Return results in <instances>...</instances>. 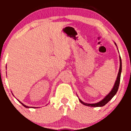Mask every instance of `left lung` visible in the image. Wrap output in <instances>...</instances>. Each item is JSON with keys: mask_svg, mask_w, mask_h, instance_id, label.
Masks as SVG:
<instances>
[{"mask_svg": "<svg viewBox=\"0 0 131 131\" xmlns=\"http://www.w3.org/2000/svg\"><path fill=\"white\" fill-rule=\"evenodd\" d=\"M115 46L117 47L116 43L115 42ZM118 49V47H117ZM119 52V51H118ZM119 71L118 73V76H117L116 79L115 84H114L113 87L112 89L111 90V91L106 95V96L103 98L102 100H100V102H97V103H85L83 101L81 100L79 98V102H81L82 104H83L84 105H85V106H91V107H100V106H103L106 104V103L108 102L110 100L112 99L114 96L116 94L117 91H118V88H119V82H120V79H121V71H122V62H121V57L119 55ZM78 96V95H77Z\"/></svg>", "mask_w": 131, "mask_h": 131, "instance_id": "1", "label": "left lung"}]
</instances>
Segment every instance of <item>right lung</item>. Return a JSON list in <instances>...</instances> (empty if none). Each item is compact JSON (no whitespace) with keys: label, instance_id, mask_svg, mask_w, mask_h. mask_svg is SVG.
<instances>
[{"label":"right lung","instance_id":"right-lung-1","mask_svg":"<svg viewBox=\"0 0 131 131\" xmlns=\"http://www.w3.org/2000/svg\"><path fill=\"white\" fill-rule=\"evenodd\" d=\"M6 68H7V66H6ZM17 100H18V102H19V103H21V104H22V105H23V106H25V107L27 108H35V107H32V106H26V105H25V104H23V103L22 102H21L20 101H19V100H18V99H17Z\"/></svg>","mask_w":131,"mask_h":131}]
</instances>
